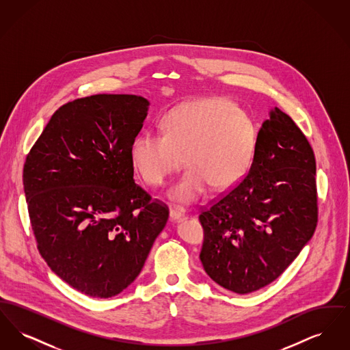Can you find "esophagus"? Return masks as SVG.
Returning a JSON list of instances; mask_svg holds the SVG:
<instances>
[{"instance_id": "34e87169", "label": "esophagus", "mask_w": 350, "mask_h": 350, "mask_svg": "<svg viewBox=\"0 0 350 350\" xmlns=\"http://www.w3.org/2000/svg\"><path fill=\"white\" fill-rule=\"evenodd\" d=\"M169 217H170L172 221H181L185 219V213L178 207H173L169 211Z\"/></svg>"}]
</instances>
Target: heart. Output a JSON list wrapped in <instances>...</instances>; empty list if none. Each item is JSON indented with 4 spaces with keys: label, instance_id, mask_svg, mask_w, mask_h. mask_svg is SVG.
<instances>
[{
    "label": "heart",
    "instance_id": "obj_1",
    "mask_svg": "<svg viewBox=\"0 0 350 350\" xmlns=\"http://www.w3.org/2000/svg\"><path fill=\"white\" fill-rule=\"evenodd\" d=\"M163 133L142 131L133 137L131 159L143 180L153 186L189 163L167 196L190 204L210 185L226 190L250 169L257 142L250 114L226 98L190 100L173 107L161 119Z\"/></svg>",
    "mask_w": 350,
    "mask_h": 350
}]
</instances>
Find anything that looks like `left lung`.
Here are the masks:
<instances>
[{"label":"left lung","mask_w":350,"mask_h":350,"mask_svg":"<svg viewBox=\"0 0 350 350\" xmlns=\"http://www.w3.org/2000/svg\"><path fill=\"white\" fill-rule=\"evenodd\" d=\"M315 176L308 140L291 118L271 109L248 174L200 215L207 275L241 295L277 280L315 232Z\"/></svg>","instance_id":"left-lung-1"}]
</instances>
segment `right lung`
Instances as JSON below:
<instances>
[{
    "instance_id": "1",
    "label": "right lung",
    "mask_w": 350,
    "mask_h": 350,
    "mask_svg": "<svg viewBox=\"0 0 350 350\" xmlns=\"http://www.w3.org/2000/svg\"><path fill=\"white\" fill-rule=\"evenodd\" d=\"M150 102L96 94L63 105L23 167L38 250L63 281L93 298H111L140 274L167 224V206L133 180L131 144Z\"/></svg>"
}]
</instances>
